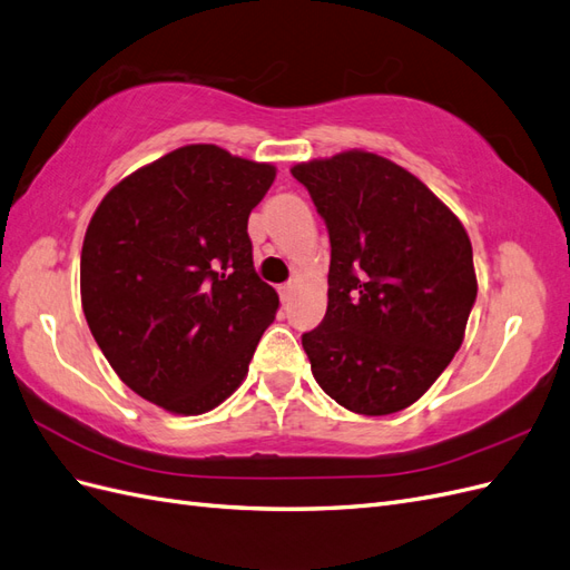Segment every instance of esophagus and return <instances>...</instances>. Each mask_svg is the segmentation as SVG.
Listing matches in <instances>:
<instances>
[{
    "label": "esophagus",
    "mask_w": 570,
    "mask_h": 570,
    "mask_svg": "<svg viewBox=\"0 0 570 570\" xmlns=\"http://www.w3.org/2000/svg\"><path fill=\"white\" fill-rule=\"evenodd\" d=\"M294 284H282L279 286V296H282V303H288L291 301V296H294Z\"/></svg>",
    "instance_id": "34e87169"
}]
</instances>
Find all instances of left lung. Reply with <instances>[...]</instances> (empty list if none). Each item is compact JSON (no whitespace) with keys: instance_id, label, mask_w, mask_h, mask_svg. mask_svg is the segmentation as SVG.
<instances>
[{"instance_id":"obj_1","label":"left lung","mask_w":570,"mask_h":570,"mask_svg":"<svg viewBox=\"0 0 570 570\" xmlns=\"http://www.w3.org/2000/svg\"><path fill=\"white\" fill-rule=\"evenodd\" d=\"M330 229L327 315L303 334L313 377L357 415L413 405L463 344L478 296L461 219L367 150L291 167Z\"/></svg>"}]
</instances>
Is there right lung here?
<instances>
[{
    "mask_svg": "<svg viewBox=\"0 0 570 570\" xmlns=\"http://www.w3.org/2000/svg\"><path fill=\"white\" fill-rule=\"evenodd\" d=\"M269 161L184 145L97 205L80 253L88 327L121 382L174 415H200L248 375L279 296L255 274L250 209Z\"/></svg>",
    "mask_w": 570,
    "mask_h": 570,
    "instance_id": "1",
    "label": "right lung"
}]
</instances>
